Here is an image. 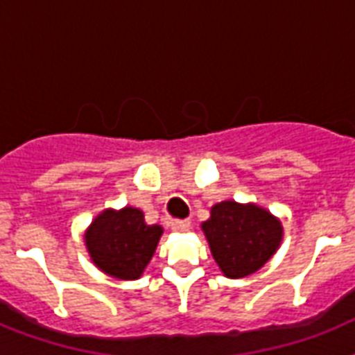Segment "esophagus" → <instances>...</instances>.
I'll list each match as a JSON object with an SVG mask.
<instances>
[{"mask_svg":"<svg viewBox=\"0 0 355 355\" xmlns=\"http://www.w3.org/2000/svg\"><path fill=\"white\" fill-rule=\"evenodd\" d=\"M189 228H191V221L189 219H177V221H173V230H177V232H188Z\"/></svg>","mask_w":355,"mask_h":355,"instance_id":"obj_1","label":"esophagus"}]
</instances>
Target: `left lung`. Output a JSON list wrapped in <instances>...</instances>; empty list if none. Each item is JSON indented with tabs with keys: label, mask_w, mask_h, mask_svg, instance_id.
I'll list each match as a JSON object with an SVG mask.
<instances>
[{
	"label": "left lung",
	"mask_w": 355,
	"mask_h": 355,
	"mask_svg": "<svg viewBox=\"0 0 355 355\" xmlns=\"http://www.w3.org/2000/svg\"><path fill=\"white\" fill-rule=\"evenodd\" d=\"M211 256L227 278H245L259 270L278 250L282 223L258 205L223 200L202 223Z\"/></svg>",
	"instance_id": "1"
}]
</instances>
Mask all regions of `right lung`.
I'll return each mask as SVG.
<instances>
[{
	"label": "right lung",
	"mask_w": 355,
	"mask_h": 355,
	"mask_svg": "<svg viewBox=\"0 0 355 355\" xmlns=\"http://www.w3.org/2000/svg\"><path fill=\"white\" fill-rule=\"evenodd\" d=\"M164 228L147 225L144 211L132 206L101 211L85 232L92 261L105 275L136 280L153 258Z\"/></svg>",
	"instance_id": "right-lung-1"
}]
</instances>
